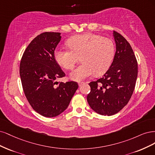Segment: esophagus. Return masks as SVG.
<instances>
[{"label":"esophagus","instance_id":"1","mask_svg":"<svg viewBox=\"0 0 155 155\" xmlns=\"http://www.w3.org/2000/svg\"><path fill=\"white\" fill-rule=\"evenodd\" d=\"M83 84H84V82H78V86H82Z\"/></svg>","mask_w":155,"mask_h":155}]
</instances>
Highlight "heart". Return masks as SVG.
Here are the masks:
<instances>
[{"mask_svg":"<svg viewBox=\"0 0 155 155\" xmlns=\"http://www.w3.org/2000/svg\"><path fill=\"white\" fill-rule=\"evenodd\" d=\"M70 50L57 48L54 57L59 66L66 69L73 68L78 57L82 63L70 73V78L81 82L94 73L101 75L110 66L114 54L111 39L91 33L73 36L67 41Z\"/></svg>","mask_w":155,"mask_h":155,"instance_id":"heart-1","label":"heart"}]
</instances>
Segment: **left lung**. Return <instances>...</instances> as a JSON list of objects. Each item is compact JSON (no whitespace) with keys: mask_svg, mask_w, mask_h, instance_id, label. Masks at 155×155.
Returning <instances> with one entry per match:
<instances>
[{"mask_svg":"<svg viewBox=\"0 0 155 155\" xmlns=\"http://www.w3.org/2000/svg\"><path fill=\"white\" fill-rule=\"evenodd\" d=\"M116 52L104 76L89 84V106L101 115L111 116L127 105L135 87L138 64L131 45L120 34L113 31Z\"/></svg>","mask_w":155,"mask_h":155,"instance_id":"obj_1","label":"left lung"}]
</instances>
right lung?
I'll return each mask as SVG.
<instances>
[{"mask_svg": "<svg viewBox=\"0 0 155 155\" xmlns=\"http://www.w3.org/2000/svg\"><path fill=\"white\" fill-rule=\"evenodd\" d=\"M61 34H40L28 45L20 64L25 95L34 110L45 117H57L66 110L78 87L76 82L57 81L65 76L54 57Z\"/></svg>", "mask_w": 155, "mask_h": 155, "instance_id": "right-lung-1", "label": "right lung"}]
</instances>
